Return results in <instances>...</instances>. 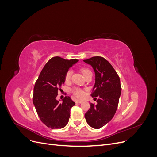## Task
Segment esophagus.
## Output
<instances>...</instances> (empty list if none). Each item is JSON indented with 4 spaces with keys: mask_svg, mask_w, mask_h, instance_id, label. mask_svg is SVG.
<instances>
[{
    "mask_svg": "<svg viewBox=\"0 0 157 157\" xmlns=\"http://www.w3.org/2000/svg\"><path fill=\"white\" fill-rule=\"evenodd\" d=\"M75 102L76 103H81L82 102V101H81V100H76Z\"/></svg>",
    "mask_w": 157,
    "mask_h": 157,
    "instance_id": "1",
    "label": "esophagus"
}]
</instances>
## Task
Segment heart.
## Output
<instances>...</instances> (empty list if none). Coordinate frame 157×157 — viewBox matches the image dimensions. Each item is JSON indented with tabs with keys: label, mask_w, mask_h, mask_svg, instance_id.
<instances>
[{
	"label": "heart",
	"mask_w": 157,
	"mask_h": 157,
	"mask_svg": "<svg viewBox=\"0 0 157 157\" xmlns=\"http://www.w3.org/2000/svg\"><path fill=\"white\" fill-rule=\"evenodd\" d=\"M81 71L84 76L86 75L88 72H90V71L86 68H82ZM71 74H72V72H71V70H69L67 71V72H66V73L65 75V80L66 82H68L70 80L71 77ZM72 92L77 98H81L83 96V95H84V92L82 90H80V88H74L72 90Z\"/></svg>",
	"instance_id": "heart-1"
}]
</instances>
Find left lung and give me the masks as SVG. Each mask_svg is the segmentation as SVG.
<instances>
[{"instance_id":"1","label":"left lung","mask_w":157,"mask_h":157,"mask_svg":"<svg viewBox=\"0 0 157 157\" xmlns=\"http://www.w3.org/2000/svg\"><path fill=\"white\" fill-rule=\"evenodd\" d=\"M91 65L96 74V82L91 94L96 99L97 104L90 103L89 110L85 113L88 124L99 129L110 121L115 115L121 94L120 78L113 66L101 56L84 59Z\"/></svg>"}]
</instances>
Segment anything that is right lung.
Returning a JSON list of instances; mask_svg holds the SVG:
<instances>
[{
  "label": "right lung",
  "instance_id": "1",
  "mask_svg": "<svg viewBox=\"0 0 157 157\" xmlns=\"http://www.w3.org/2000/svg\"><path fill=\"white\" fill-rule=\"evenodd\" d=\"M78 60L52 58L46 63L37 78L33 91V102L42 123L51 129L63 128L67 124L70 110L75 103L65 96L62 103L56 99L65 82V75Z\"/></svg>",
  "mask_w": 157,
  "mask_h": 157
}]
</instances>
